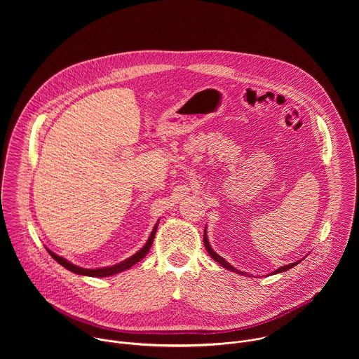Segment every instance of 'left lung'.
<instances>
[{
  "label": "left lung",
  "mask_w": 359,
  "mask_h": 359,
  "mask_svg": "<svg viewBox=\"0 0 359 359\" xmlns=\"http://www.w3.org/2000/svg\"><path fill=\"white\" fill-rule=\"evenodd\" d=\"M207 226L205 228V233H203V242H205V250H207V253L211 256V258L215 261V262H218L219 265H222L224 268H226V269H229V271H232V272H238V273H241V275H248V276H250L248 272H242V271H239V269H236L235 266H232L228 261H225L222 257L219 256V255H217L212 249H211V246H210V243H208V239H207ZM302 261V259H300ZM300 261H296V262H292V264H289V265H285V266H280V268H278L276 271H273L272 272V275H275V273H279V272H285V271H287V269H290V268H293L294 265H297Z\"/></svg>",
  "instance_id": "obj_1"
}]
</instances>
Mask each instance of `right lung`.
I'll list each match as a JSON object with an SVG mask.
<instances>
[{
	"mask_svg": "<svg viewBox=\"0 0 359 359\" xmlns=\"http://www.w3.org/2000/svg\"><path fill=\"white\" fill-rule=\"evenodd\" d=\"M157 225H158V221L156 222L154 231H152V233H151L148 242L145 243V246H144L141 250H138L134 256L128 257L127 259H124V261H121V262H118V264H114V265H111V266L94 268V269H91V268H81V266H79V265L72 264V262L67 261L66 258L55 255L51 250H48V249H47V250H48V253L51 255L52 258H53L56 262H59L62 266H65L66 269H69V271H72V272H74V273H77V275L95 276V278L111 276V275L120 273V272H123V271H126V269H130L133 265H135L138 261H141L144 257L148 255V252H149V249H151V246H152V243H154V235H156V231H157Z\"/></svg>",
	"mask_w": 359,
	"mask_h": 359,
	"instance_id": "right-lung-1",
	"label": "right lung"
}]
</instances>
